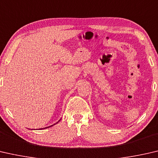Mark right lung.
<instances>
[{
  "label": "right lung",
  "instance_id": "right-lung-1",
  "mask_svg": "<svg viewBox=\"0 0 158 158\" xmlns=\"http://www.w3.org/2000/svg\"><path fill=\"white\" fill-rule=\"evenodd\" d=\"M52 126H50V127H52ZM48 127H45V128H48ZM45 128H43V129H45Z\"/></svg>",
  "mask_w": 158,
  "mask_h": 158
}]
</instances>
